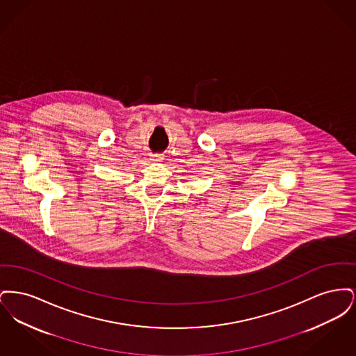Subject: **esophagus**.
<instances>
[{"mask_svg":"<svg viewBox=\"0 0 356 356\" xmlns=\"http://www.w3.org/2000/svg\"><path fill=\"white\" fill-rule=\"evenodd\" d=\"M153 163H159V161H163V154H153L151 157Z\"/></svg>","mask_w":356,"mask_h":356,"instance_id":"1","label":"esophagus"}]
</instances>
